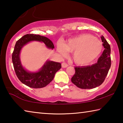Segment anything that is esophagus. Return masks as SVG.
Masks as SVG:
<instances>
[{"label":"esophagus","mask_w":123,"mask_h":123,"mask_svg":"<svg viewBox=\"0 0 123 123\" xmlns=\"http://www.w3.org/2000/svg\"><path fill=\"white\" fill-rule=\"evenodd\" d=\"M68 66V64L66 63H65V62H63V63H62V68H66V67H67Z\"/></svg>","instance_id":"1"}]
</instances>
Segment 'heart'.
Here are the masks:
<instances>
[{
  "instance_id": "b5f03b06",
  "label": "heart",
  "mask_w": 123,
  "mask_h": 123,
  "mask_svg": "<svg viewBox=\"0 0 123 123\" xmlns=\"http://www.w3.org/2000/svg\"><path fill=\"white\" fill-rule=\"evenodd\" d=\"M103 49V43L90 34H82L69 39L65 44L59 43L57 50L65 56L68 52L73 53L72 59L75 63L85 65L92 62L100 55Z\"/></svg>"
}]
</instances>
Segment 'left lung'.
Here are the masks:
<instances>
[{"instance_id":"obj_1","label":"left lung","mask_w":123,"mask_h":123,"mask_svg":"<svg viewBox=\"0 0 123 123\" xmlns=\"http://www.w3.org/2000/svg\"><path fill=\"white\" fill-rule=\"evenodd\" d=\"M105 49L98 60L91 66L75 67V73L72 78L73 84L81 89H92L99 86L104 81L111 67V48L103 36H101Z\"/></svg>"}]
</instances>
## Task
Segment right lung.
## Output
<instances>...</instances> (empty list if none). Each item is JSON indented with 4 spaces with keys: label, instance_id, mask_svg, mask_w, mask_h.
Masks as SVG:
<instances>
[{
    "label": "right lung",
    "instance_id": "1",
    "mask_svg": "<svg viewBox=\"0 0 123 123\" xmlns=\"http://www.w3.org/2000/svg\"><path fill=\"white\" fill-rule=\"evenodd\" d=\"M32 41L44 43L48 49L54 48L53 43L46 37L39 35H25L17 41L12 53V63L16 75L23 84L31 88H43L53 80L56 73L61 69V64L47 60L38 71L30 72L26 70L22 64L20 54L23 48Z\"/></svg>",
    "mask_w": 123,
    "mask_h": 123
}]
</instances>
